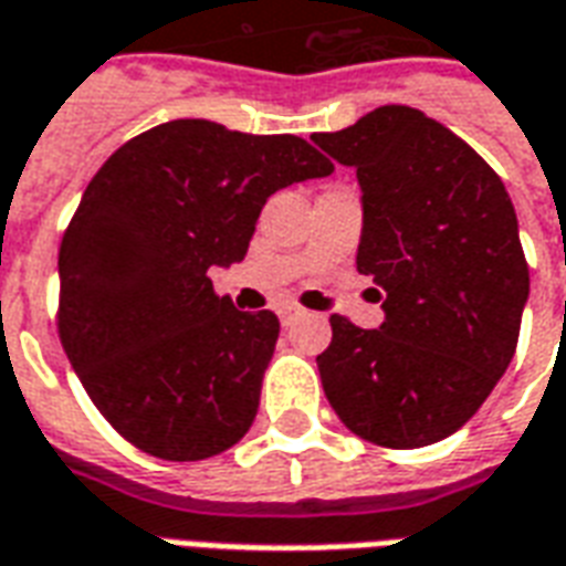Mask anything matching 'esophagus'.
Here are the masks:
<instances>
[{"label": "esophagus", "instance_id": "1", "mask_svg": "<svg viewBox=\"0 0 566 566\" xmlns=\"http://www.w3.org/2000/svg\"><path fill=\"white\" fill-rule=\"evenodd\" d=\"M301 316H304V311L292 307V304H289V307H280V323H283V325H292L295 319H301Z\"/></svg>", "mask_w": 566, "mask_h": 566}]
</instances>
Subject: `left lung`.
I'll use <instances>...</instances> for the list:
<instances>
[{
  "label": "left lung",
  "instance_id": "obj_1",
  "mask_svg": "<svg viewBox=\"0 0 566 566\" xmlns=\"http://www.w3.org/2000/svg\"><path fill=\"white\" fill-rule=\"evenodd\" d=\"M311 142L356 168V268L386 295L379 328L332 316V344L316 356L325 398L368 443H437L513 361L531 292L513 201L480 153L407 105Z\"/></svg>",
  "mask_w": 566,
  "mask_h": 566
}]
</instances>
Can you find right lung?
Segmentation results:
<instances>
[{
	"label": "right lung",
	"mask_w": 566,
	"mask_h": 566,
	"mask_svg": "<svg viewBox=\"0 0 566 566\" xmlns=\"http://www.w3.org/2000/svg\"><path fill=\"white\" fill-rule=\"evenodd\" d=\"M332 168L304 138L210 119L153 126L98 168L60 247V340L129 443L201 461L250 431L280 323L234 311L210 268L243 262L277 189Z\"/></svg>",
	"instance_id": "obj_1"
}]
</instances>
